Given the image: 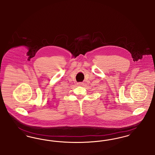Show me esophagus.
Returning <instances> with one entry per match:
<instances>
[{
  "label": "esophagus",
  "instance_id": "esophagus-1",
  "mask_svg": "<svg viewBox=\"0 0 155 155\" xmlns=\"http://www.w3.org/2000/svg\"><path fill=\"white\" fill-rule=\"evenodd\" d=\"M77 84H78V85H79V86H82V85H84V83H82V82H78Z\"/></svg>",
  "mask_w": 155,
  "mask_h": 155
}]
</instances>
